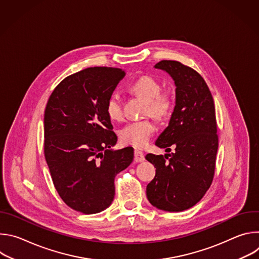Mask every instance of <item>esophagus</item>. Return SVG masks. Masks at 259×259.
Returning <instances> with one entry per match:
<instances>
[{
    "label": "esophagus",
    "mask_w": 259,
    "mask_h": 259,
    "mask_svg": "<svg viewBox=\"0 0 259 259\" xmlns=\"http://www.w3.org/2000/svg\"><path fill=\"white\" fill-rule=\"evenodd\" d=\"M134 161L136 163H139V162H143L144 161V154L138 150H135L134 151Z\"/></svg>",
    "instance_id": "1"
}]
</instances>
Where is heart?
Segmentation results:
<instances>
[{
	"label": "heart",
	"instance_id": "b5f03b06",
	"mask_svg": "<svg viewBox=\"0 0 259 259\" xmlns=\"http://www.w3.org/2000/svg\"><path fill=\"white\" fill-rule=\"evenodd\" d=\"M130 91L136 96L145 100L143 109L144 116H151L157 120L167 119L174 106V99L170 92L161 91L160 83L151 76H141L136 79L129 87ZM105 112L110 120L120 121L123 118L121 100L117 95L109 96ZM156 131L155 124L150 120L132 122L127 124L120 131V139L124 144L142 149L150 142L151 137Z\"/></svg>",
	"mask_w": 259,
	"mask_h": 259
}]
</instances>
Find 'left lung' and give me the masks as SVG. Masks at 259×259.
<instances>
[{
	"label": "left lung",
	"instance_id": "8db88e82",
	"mask_svg": "<svg viewBox=\"0 0 259 259\" xmlns=\"http://www.w3.org/2000/svg\"><path fill=\"white\" fill-rule=\"evenodd\" d=\"M155 67L168 72L176 86L174 110L156 145L168 153L172 145L175 151L145 156L156 168L146 197L158 209L180 212L195 206L213 180L218 149L214 100L192 67L174 60H162Z\"/></svg>",
	"mask_w": 259,
	"mask_h": 259
}]
</instances>
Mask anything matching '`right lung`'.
<instances>
[{
    "label": "right lung",
    "instance_id": "obj_1",
    "mask_svg": "<svg viewBox=\"0 0 259 259\" xmlns=\"http://www.w3.org/2000/svg\"><path fill=\"white\" fill-rule=\"evenodd\" d=\"M125 77L121 68L96 66L62 80L44 115V154L62 201L84 214L103 211L115 197V177L133 161L132 147L114 151L118 137L105 104Z\"/></svg>",
    "mask_w": 259,
    "mask_h": 259
}]
</instances>
